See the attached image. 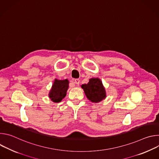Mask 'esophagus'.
<instances>
[{
  "label": "esophagus",
  "instance_id": "1",
  "mask_svg": "<svg viewBox=\"0 0 159 159\" xmlns=\"http://www.w3.org/2000/svg\"><path fill=\"white\" fill-rule=\"evenodd\" d=\"M74 83H75V84H77V85H79V84H80V80H79V79H75Z\"/></svg>",
  "mask_w": 159,
  "mask_h": 159
}]
</instances>
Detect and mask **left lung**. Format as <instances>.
<instances>
[{"instance_id": "left-lung-1", "label": "left lung", "mask_w": 159, "mask_h": 159, "mask_svg": "<svg viewBox=\"0 0 159 159\" xmlns=\"http://www.w3.org/2000/svg\"><path fill=\"white\" fill-rule=\"evenodd\" d=\"M81 87L84 89L87 99L93 102H101L106 97L105 88L98 78L90 79L87 84H82Z\"/></svg>"}]
</instances>
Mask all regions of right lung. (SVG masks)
Instances as JSON below:
<instances>
[{
	"label": "right lung",
	"instance_id": "1",
	"mask_svg": "<svg viewBox=\"0 0 159 159\" xmlns=\"http://www.w3.org/2000/svg\"><path fill=\"white\" fill-rule=\"evenodd\" d=\"M69 82L67 79H55L49 93V98L54 102H61L66 96Z\"/></svg>",
	"mask_w": 159,
	"mask_h": 159
}]
</instances>
